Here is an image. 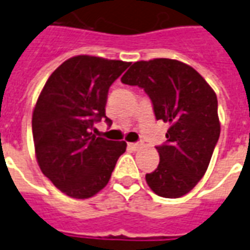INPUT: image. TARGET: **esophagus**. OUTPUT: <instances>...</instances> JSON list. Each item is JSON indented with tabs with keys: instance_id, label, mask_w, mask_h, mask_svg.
<instances>
[{
	"instance_id": "obj_1",
	"label": "esophagus",
	"mask_w": 250,
	"mask_h": 250,
	"mask_svg": "<svg viewBox=\"0 0 250 250\" xmlns=\"http://www.w3.org/2000/svg\"><path fill=\"white\" fill-rule=\"evenodd\" d=\"M128 147L132 150H139L142 147V143H128Z\"/></svg>"
}]
</instances>
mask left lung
Wrapping results in <instances>:
<instances>
[{
    "label": "left lung",
    "mask_w": 250,
    "mask_h": 250,
    "mask_svg": "<svg viewBox=\"0 0 250 250\" xmlns=\"http://www.w3.org/2000/svg\"><path fill=\"white\" fill-rule=\"evenodd\" d=\"M151 99L157 120L170 123L167 141L158 146L159 165L146 182L165 198H179L208 170L220 138L218 102L214 91L194 68L171 59L136 62L122 77Z\"/></svg>",
    "instance_id": "1"
}]
</instances>
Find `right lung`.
<instances>
[{"label":"right lung","mask_w":250,"mask_h":250,"mask_svg":"<svg viewBox=\"0 0 250 250\" xmlns=\"http://www.w3.org/2000/svg\"><path fill=\"white\" fill-rule=\"evenodd\" d=\"M130 62L95 56L68 59L46 80L32 116L37 162L72 198H89L108 184L125 142L92 134L105 116L108 89Z\"/></svg>","instance_id":"right-lung-1"}]
</instances>
